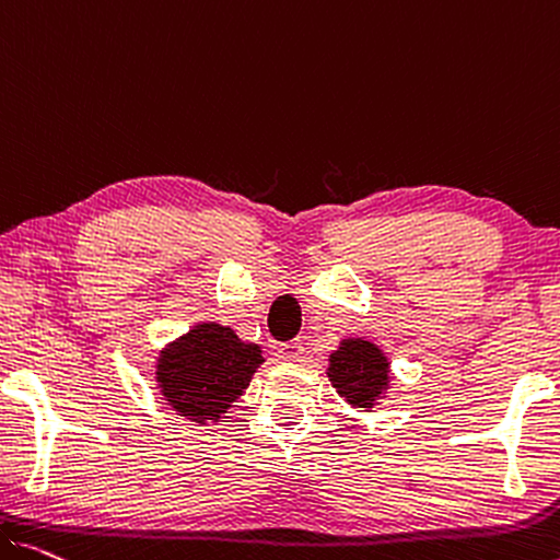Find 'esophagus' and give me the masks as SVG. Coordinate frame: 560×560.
<instances>
[{
  "instance_id": "esophagus-1",
  "label": "esophagus",
  "mask_w": 560,
  "mask_h": 560,
  "mask_svg": "<svg viewBox=\"0 0 560 560\" xmlns=\"http://www.w3.org/2000/svg\"><path fill=\"white\" fill-rule=\"evenodd\" d=\"M278 358L285 360V363H300L305 358V348L300 340H290V342H280L278 348Z\"/></svg>"
}]
</instances>
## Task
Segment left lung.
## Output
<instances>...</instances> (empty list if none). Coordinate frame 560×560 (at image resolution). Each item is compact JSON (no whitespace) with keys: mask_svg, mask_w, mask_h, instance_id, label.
I'll return each mask as SVG.
<instances>
[{"mask_svg":"<svg viewBox=\"0 0 560 560\" xmlns=\"http://www.w3.org/2000/svg\"><path fill=\"white\" fill-rule=\"evenodd\" d=\"M328 377L348 406L373 408L390 388L388 355L373 340H340L338 350L330 352Z\"/></svg>","mask_w":560,"mask_h":560,"instance_id":"8db88e82","label":"left lung"}]
</instances>
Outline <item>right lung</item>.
<instances>
[{"mask_svg":"<svg viewBox=\"0 0 560 560\" xmlns=\"http://www.w3.org/2000/svg\"><path fill=\"white\" fill-rule=\"evenodd\" d=\"M265 363L255 342L220 323H200L160 350L154 383L167 406L197 425L220 423Z\"/></svg>","mask_w":560,"mask_h":560,"instance_id":"add662e5","label":"right lung"}]
</instances>
